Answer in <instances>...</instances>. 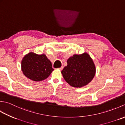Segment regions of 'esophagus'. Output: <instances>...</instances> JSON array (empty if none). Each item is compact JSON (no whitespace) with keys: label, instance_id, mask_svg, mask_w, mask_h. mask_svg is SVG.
<instances>
[{"label":"esophagus","instance_id":"esophagus-1","mask_svg":"<svg viewBox=\"0 0 125 125\" xmlns=\"http://www.w3.org/2000/svg\"><path fill=\"white\" fill-rule=\"evenodd\" d=\"M63 69V66H62V67H61V68H58V69H59L60 70H62V69Z\"/></svg>","mask_w":125,"mask_h":125}]
</instances>
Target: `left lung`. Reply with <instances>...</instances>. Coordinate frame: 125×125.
Segmentation results:
<instances>
[{
  "label": "left lung",
  "mask_w": 125,
  "mask_h": 125,
  "mask_svg": "<svg viewBox=\"0 0 125 125\" xmlns=\"http://www.w3.org/2000/svg\"><path fill=\"white\" fill-rule=\"evenodd\" d=\"M67 64L61 73L65 81L71 86L81 87L85 86L94 77V63L86 52L73 55L68 58Z\"/></svg>",
  "instance_id": "8db88e82"
}]
</instances>
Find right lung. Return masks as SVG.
I'll list each match as a JSON object with an SVG mask.
<instances>
[{
	"instance_id": "add662e5",
	"label": "right lung",
	"mask_w": 125,
	"mask_h": 125,
	"mask_svg": "<svg viewBox=\"0 0 125 125\" xmlns=\"http://www.w3.org/2000/svg\"><path fill=\"white\" fill-rule=\"evenodd\" d=\"M21 70L24 75L33 81H43L54 70L52 62L45 54L29 52L22 58Z\"/></svg>"
}]
</instances>
